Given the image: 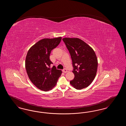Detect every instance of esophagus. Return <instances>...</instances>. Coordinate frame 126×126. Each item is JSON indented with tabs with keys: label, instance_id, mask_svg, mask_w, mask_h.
<instances>
[{
	"label": "esophagus",
	"instance_id": "esophagus-1",
	"mask_svg": "<svg viewBox=\"0 0 126 126\" xmlns=\"http://www.w3.org/2000/svg\"><path fill=\"white\" fill-rule=\"evenodd\" d=\"M62 71L64 72V73H66V72H68V71H67V69H66V68H64V69H63L62 70Z\"/></svg>",
	"mask_w": 126,
	"mask_h": 126
}]
</instances>
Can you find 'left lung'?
<instances>
[{"mask_svg": "<svg viewBox=\"0 0 126 126\" xmlns=\"http://www.w3.org/2000/svg\"><path fill=\"white\" fill-rule=\"evenodd\" d=\"M63 41L69 51L72 60L73 80L72 86L81 90L88 86L96 76L98 61L93 48L78 38H63Z\"/></svg>", "mask_w": 126, "mask_h": 126, "instance_id": "1", "label": "left lung"}]
</instances>
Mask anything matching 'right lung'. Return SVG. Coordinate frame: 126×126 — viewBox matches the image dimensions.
I'll list each match as a JSON object with an SVG mask.
<instances>
[{
	"mask_svg": "<svg viewBox=\"0 0 126 126\" xmlns=\"http://www.w3.org/2000/svg\"><path fill=\"white\" fill-rule=\"evenodd\" d=\"M62 38L43 39L30 48L26 55L25 68L31 82L40 90L47 91L55 86L62 71L49 59L51 51L60 44Z\"/></svg>",
	"mask_w": 126,
	"mask_h": 126,
	"instance_id": "obj_1",
	"label": "right lung"
}]
</instances>
